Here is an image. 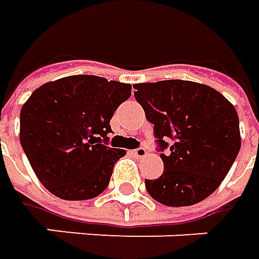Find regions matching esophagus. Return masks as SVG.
Wrapping results in <instances>:
<instances>
[{"instance_id": "1", "label": "esophagus", "mask_w": 259, "mask_h": 259, "mask_svg": "<svg viewBox=\"0 0 259 259\" xmlns=\"http://www.w3.org/2000/svg\"><path fill=\"white\" fill-rule=\"evenodd\" d=\"M133 154H135L136 157H139V159H142V157H144V156L147 154V150H146L144 147H137V149L133 150Z\"/></svg>"}]
</instances>
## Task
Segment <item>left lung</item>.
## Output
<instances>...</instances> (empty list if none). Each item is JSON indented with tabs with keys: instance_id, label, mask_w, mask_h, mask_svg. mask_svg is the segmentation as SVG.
Returning <instances> with one entry per match:
<instances>
[{
	"instance_id": "8db88e82",
	"label": "left lung",
	"mask_w": 259,
	"mask_h": 259,
	"mask_svg": "<svg viewBox=\"0 0 259 259\" xmlns=\"http://www.w3.org/2000/svg\"><path fill=\"white\" fill-rule=\"evenodd\" d=\"M133 88L146 119L154 126L164 163L159 179L144 180L146 190L168 207L203 201L218 189L240 152L235 107L215 89L190 80L137 83ZM164 150H169L166 155Z\"/></svg>"
}]
</instances>
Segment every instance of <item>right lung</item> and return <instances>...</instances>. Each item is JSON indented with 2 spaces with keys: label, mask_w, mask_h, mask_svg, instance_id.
I'll list each match as a JSON object with an SVG mask.
<instances>
[{
  "label": "right lung",
  "mask_w": 259,
  "mask_h": 259,
  "mask_svg": "<svg viewBox=\"0 0 259 259\" xmlns=\"http://www.w3.org/2000/svg\"><path fill=\"white\" fill-rule=\"evenodd\" d=\"M132 85L73 75L35 89L21 109L19 140L44 187L62 200L99 196L126 152L109 147L110 119Z\"/></svg>",
  "instance_id": "add662e5"
}]
</instances>
